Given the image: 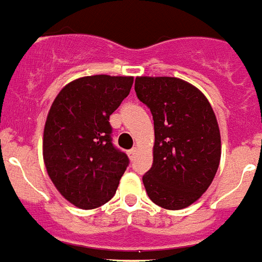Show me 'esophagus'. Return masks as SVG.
Returning <instances> with one entry per match:
<instances>
[{
  "label": "esophagus",
  "instance_id": "34e87169",
  "mask_svg": "<svg viewBox=\"0 0 262 262\" xmlns=\"http://www.w3.org/2000/svg\"><path fill=\"white\" fill-rule=\"evenodd\" d=\"M127 155H129V157H130L132 160H133V158H135V156L137 155V148H132L130 150L127 151Z\"/></svg>",
  "mask_w": 262,
  "mask_h": 262
}]
</instances>
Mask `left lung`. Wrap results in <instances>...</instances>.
Returning a JSON list of instances; mask_svg holds the SVG:
<instances>
[{
    "label": "left lung",
    "mask_w": 262,
    "mask_h": 262,
    "mask_svg": "<svg viewBox=\"0 0 262 262\" xmlns=\"http://www.w3.org/2000/svg\"><path fill=\"white\" fill-rule=\"evenodd\" d=\"M138 100L155 121L153 165L142 176L149 199L164 209L192 205L212 184L221 137L209 101L176 77H137Z\"/></svg>",
    "instance_id": "obj_1"
}]
</instances>
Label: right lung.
<instances>
[{
  "label": "right lung",
  "instance_id": "add662e5",
  "mask_svg": "<svg viewBox=\"0 0 262 262\" xmlns=\"http://www.w3.org/2000/svg\"><path fill=\"white\" fill-rule=\"evenodd\" d=\"M132 85L133 77H82L68 83L52 104L43 161L57 190L77 208L94 209L109 201L129 165L113 145L109 117Z\"/></svg>",
  "mask_w": 262,
  "mask_h": 262
}]
</instances>
